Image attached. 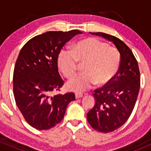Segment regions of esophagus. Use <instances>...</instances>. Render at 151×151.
Instances as JSON below:
<instances>
[{"instance_id":"34e87169","label":"esophagus","mask_w":151,"mask_h":151,"mask_svg":"<svg viewBox=\"0 0 151 151\" xmlns=\"http://www.w3.org/2000/svg\"><path fill=\"white\" fill-rule=\"evenodd\" d=\"M83 96V94L81 93H75V98L77 99H80L82 98Z\"/></svg>"}]
</instances>
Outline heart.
I'll list each match as a JSON object with an SVG mask.
<instances>
[{
    "instance_id": "1",
    "label": "heart",
    "mask_w": 151,
    "mask_h": 151,
    "mask_svg": "<svg viewBox=\"0 0 151 151\" xmlns=\"http://www.w3.org/2000/svg\"><path fill=\"white\" fill-rule=\"evenodd\" d=\"M77 63H83V73L73 77L67 88L83 92L95 84H109L119 69L121 55L115 47L102 41L89 37L76 42L71 50L63 49L58 56V66L66 78H71L77 70Z\"/></svg>"
}]
</instances>
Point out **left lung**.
Returning <instances> with one entry per match:
<instances>
[{"instance_id":"1","label":"left lung","mask_w":151,"mask_h":151,"mask_svg":"<svg viewBox=\"0 0 151 151\" xmlns=\"http://www.w3.org/2000/svg\"><path fill=\"white\" fill-rule=\"evenodd\" d=\"M113 42L121 55L119 69L109 84L94 91L95 106L87 114L91 127L108 133L122 126L130 117L140 88L137 61L121 39L104 33H91Z\"/></svg>"}]
</instances>
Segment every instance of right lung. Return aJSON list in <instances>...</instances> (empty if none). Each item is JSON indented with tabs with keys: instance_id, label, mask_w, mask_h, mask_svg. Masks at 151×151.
I'll use <instances>...</instances> for the list:
<instances>
[{
	"instance_id": "add662e5",
	"label": "right lung",
	"mask_w": 151,
	"mask_h": 151,
	"mask_svg": "<svg viewBox=\"0 0 151 151\" xmlns=\"http://www.w3.org/2000/svg\"><path fill=\"white\" fill-rule=\"evenodd\" d=\"M80 33L78 30L46 32L30 39L19 52L14 70V96L25 121L38 130L60 123L68 104L75 100L74 93L51 95L64 83L58 68L59 52Z\"/></svg>"
}]
</instances>
